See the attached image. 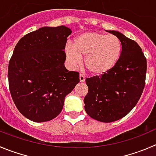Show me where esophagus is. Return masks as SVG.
I'll list each match as a JSON object with an SVG mask.
<instances>
[{
    "label": "esophagus",
    "mask_w": 156,
    "mask_h": 156,
    "mask_svg": "<svg viewBox=\"0 0 156 156\" xmlns=\"http://www.w3.org/2000/svg\"><path fill=\"white\" fill-rule=\"evenodd\" d=\"M79 78H80V83L85 82V77H84L83 75H80Z\"/></svg>",
    "instance_id": "obj_1"
}]
</instances>
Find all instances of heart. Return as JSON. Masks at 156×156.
I'll return each mask as SVG.
<instances>
[{"instance_id":"1","label":"heart","mask_w":156,"mask_h":156,"mask_svg":"<svg viewBox=\"0 0 156 156\" xmlns=\"http://www.w3.org/2000/svg\"><path fill=\"white\" fill-rule=\"evenodd\" d=\"M122 45L117 37L95 31H87L74 38L73 44L68 43L65 54L68 64L76 69L83 63L95 76H101L110 72L118 63Z\"/></svg>"}]
</instances>
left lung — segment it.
<instances>
[{
  "label": "left lung",
  "instance_id": "obj_1",
  "mask_svg": "<svg viewBox=\"0 0 156 156\" xmlns=\"http://www.w3.org/2000/svg\"><path fill=\"white\" fill-rule=\"evenodd\" d=\"M120 40L121 57L105 75L86 79L89 88L85 110L91 118L112 122L123 118L137 104L145 87L146 59L136 41L116 30H109Z\"/></svg>",
  "mask_w": 156,
  "mask_h": 156
}]
</instances>
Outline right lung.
Masks as SVG:
<instances>
[{
  "label": "right lung",
  "instance_id": "1",
  "mask_svg": "<svg viewBox=\"0 0 156 156\" xmlns=\"http://www.w3.org/2000/svg\"><path fill=\"white\" fill-rule=\"evenodd\" d=\"M72 30L65 26L43 27L23 36L8 65L9 89L20 113L35 122L56 118L79 73L65 67V46Z\"/></svg>",
  "mask_w": 156,
  "mask_h": 156
}]
</instances>
